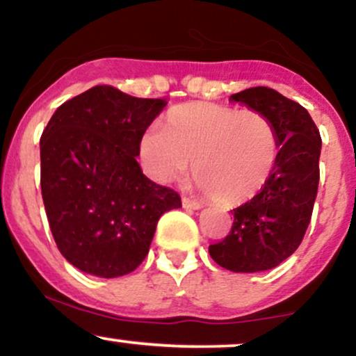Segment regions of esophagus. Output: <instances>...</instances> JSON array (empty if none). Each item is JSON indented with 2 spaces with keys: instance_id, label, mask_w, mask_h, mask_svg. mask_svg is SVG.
<instances>
[{
  "instance_id": "34e87169",
  "label": "esophagus",
  "mask_w": 356,
  "mask_h": 356,
  "mask_svg": "<svg viewBox=\"0 0 356 356\" xmlns=\"http://www.w3.org/2000/svg\"><path fill=\"white\" fill-rule=\"evenodd\" d=\"M182 206L186 209H201L202 202L197 201V199H191V197H182Z\"/></svg>"
}]
</instances>
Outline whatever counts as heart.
Here are the masks:
<instances>
[{
    "label": "heart",
    "mask_w": 356,
    "mask_h": 356,
    "mask_svg": "<svg viewBox=\"0 0 356 356\" xmlns=\"http://www.w3.org/2000/svg\"><path fill=\"white\" fill-rule=\"evenodd\" d=\"M275 122L257 110L191 102L165 115L164 127H149L138 142L145 172L170 182L189 172L216 202L238 206L257 195L280 157Z\"/></svg>",
    "instance_id": "b5f03b06"
}]
</instances>
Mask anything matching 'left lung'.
Here are the masks:
<instances>
[{"mask_svg":"<svg viewBox=\"0 0 356 356\" xmlns=\"http://www.w3.org/2000/svg\"><path fill=\"white\" fill-rule=\"evenodd\" d=\"M231 100L271 118L281 149L271 179L251 201L231 211L229 234L211 244L209 254L229 271H266L296 251L312 220L320 182V130L308 110L273 88L252 87Z\"/></svg>","mask_w":356,"mask_h":356,"instance_id":"1","label":"left lung"}]
</instances>
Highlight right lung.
<instances>
[{
    "label": "right lung",
    "instance_id": "add662e5",
    "mask_svg": "<svg viewBox=\"0 0 356 356\" xmlns=\"http://www.w3.org/2000/svg\"><path fill=\"white\" fill-rule=\"evenodd\" d=\"M165 107L110 85L56 108L40 138L42 195L56 248L80 271L117 277L149 252L162 214L181 195L142 174L138 142Z\"/></svg>",
    "mask_w": 356,
    "mask_h": 356
}]
</instances>
